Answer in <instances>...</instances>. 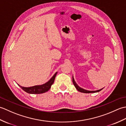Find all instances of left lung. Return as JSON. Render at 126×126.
Listing matches in <instances>:
<instances>
[{"instance_id": "obj_1", "label": "left lung", "mask_w": 126, "mask_h": 126, "mask_svg": "<svg viewBox=\"0 0 126 126\" xmlns=\"http://www.w3.org/2000/svg\"><path fill=\"white\" fill-rule=\"evenodd\" d=\"M73 84L75 85V87L76 88V89L79 91V92H81V93H97L100 92L101 90H102L103 89V88H102L101 89H99V90H94V91H90V90H85L84 89H83L81 87H79L77 84L76 83V82L75 81V79H74V77L73 76Z\"/></svg>"}]
</instances>
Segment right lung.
Returning a JSON list of instances; mask_svg holds the SVG:
<instances>
[{
    "label": "right lung",
    "instance_id": "obj_1",
    "mask_svg": "<svg viewBox=\"0 0 126 126\" xmlns=\"http://www.w3.org/2000/svg\"><path fill=\"white\" fill-rule=\"evenodd\" d=\"M57 74V72H56L54 74V75L50 79L49 81H48L47 83H45L43 84L34 85V86L30 87H24L21 86L19 84L18 85L22 88L24 91H25V92L29 94H38L44 93L47 92V91L50 89L52 84L53 83V82H54L55 77Z\"/></svg>",
    "mask_w": 126,
    "mask_h": 126
}]
</instances>
